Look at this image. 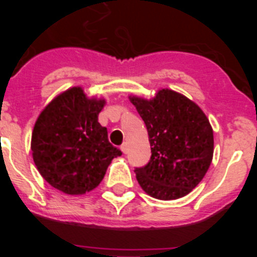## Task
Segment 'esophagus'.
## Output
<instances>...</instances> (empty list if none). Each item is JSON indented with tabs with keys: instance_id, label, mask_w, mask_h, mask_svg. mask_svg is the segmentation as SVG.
I'll return each instance as SVG.
<instances>
[{
	"instance_id": "1",
	"label": "esophagus",
	"mask_w": 257,
	"mask_h": 257,
	"mask_svg": "<svg viewBox=\"0 0 257 257\" xmlns=\"http://www.w3.org/2000/svg\"><path fill=\"white\" fill-rule=\"evenodd\" d=\"M127 149H128V148H127V144H126V143L121 145V151L123 152V153H127Z\"/></svg>"
}]
</instances>
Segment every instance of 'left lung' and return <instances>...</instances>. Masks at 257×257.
I'll return each instance as SVG.
<instances>
[{
	"instance_id": "8db88e82",
	"label": "left lung",
	"mask_w": 257,
	"mask_h": 257,
	"mask_svg": "<svg viewBox=\"0 0 257 257\" xmlns=\"http://www.w3.org/2000/svg\"><path fill=\"white\" fill-rule=\"evenodd\" d=\"M151 143V161L136 167L147 194L170 201L187 196L205 178L213 156V131L202 109L184 95L162 88L152 100L130 96Z\"/></svg>"
}]
</instances>
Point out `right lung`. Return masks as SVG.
<instances>
[{"label":"right lung","mask_w":257,"mask_h":257,"mask_svg":"<svg viewBox=\"0 0 257 257\" xmlns=\"http://www.w3.org/2000/svg\"><path fill=\"white\" fill-rule=\"evenodd\" d=\"M105 100L81 87L61 92L41 112L32 133L33 161L42 178L65 194H85L101 183L121 151L97 122Z\"/></svg>","instance_id":"add662e5"}]
</instances>
